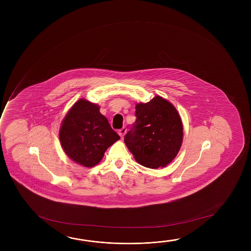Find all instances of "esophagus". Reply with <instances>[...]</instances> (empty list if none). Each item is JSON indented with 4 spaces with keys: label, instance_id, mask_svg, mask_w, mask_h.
Segmentation results:
<instances>
[{
    "label": "esophagus",
    "instance_id": "obj_1",
    "mask_svg": "<svg viewBox=\"0 0 251 251\" xmlns=\"http://www.w3.org/2000/svg\"><path fill=\"white\" fill-rule=\"evenodd\" d=\"M126 132H127V128L126 127H124L123 128H121L119 131H118V134H119V136L123 138L124 137V135L126 134Z\"/></svg>",
    "mask_w": 251,
    "mask_h": 251
}]
</instances>
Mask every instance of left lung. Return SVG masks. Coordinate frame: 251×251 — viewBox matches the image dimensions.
Returning a JSON list of instances; mask_svg holds the SVG:
<instances>
[{"mask_svg": "<svg viewBox=\"0 0 251 251\" xmlns=\"http://www.w3.org/2000/svg\"><path fill=\"white\" fill-rule=\"evenodd\" d=\"M136 123L124 143L140 165L163 168L176 157L183 142V124L176 107L156 95L136 105Z\"/></svg>", "mask_w": 251, "mask_h": 251, "instance_id": "1", "label": "left lung"}]
</instances>
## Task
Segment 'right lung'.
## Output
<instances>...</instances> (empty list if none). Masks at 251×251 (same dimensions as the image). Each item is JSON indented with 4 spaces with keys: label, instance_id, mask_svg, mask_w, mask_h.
<instances>
[{
    "label": "right lung",
    "instance_id": "add662e5",
    "mask_svg": "<svg viewBox=\"0 0 251 251\" xmlns=\"http://www.w3.org/2000/svg\"><path fill=\"white\" fill-rule=\"evenodd\" d=\"M120 139L100 106L81 98L74 103L59 129L62 148L69 158L85 167H94L108 147Z\"/></svg>",
    "mask_w": 251,
    "mask_h": 251
}]
</instances>
